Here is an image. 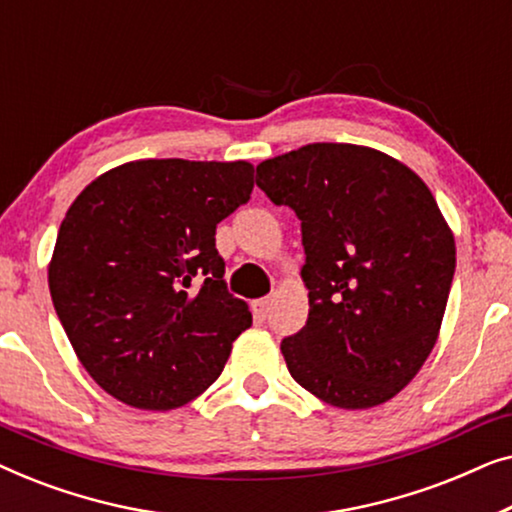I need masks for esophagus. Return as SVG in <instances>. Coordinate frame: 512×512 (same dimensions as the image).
Returning a JSON list of instances; mask_svg holds the SVG:
<instances>
[{"label":"esophagus","instance_id":"1","mask_svg":"<svg viewBox=\"0 0 512 512\" xmlns=\"http://www.w3.org/2000/svg\"><path fill=\"white\" fill-rule=\"evenodd\" d=\"M270 305H272L270 298H258V300H254V303H251V310H254V317L261 319V321L268 319Z\"/></svg>","mask_w":512,"mask_h":512}]
</instances>
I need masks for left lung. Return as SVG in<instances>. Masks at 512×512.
I'll return each mask as SVG.
<instances>
[{"instance_id": "obj_1", "label": "left lung", "mask_w": 512, "mask_h": 512, "mask_svg": "<svg viewBox=\"0 0 512 512\" xmlns=\"http://www.w3.org/2000/svg\"><path fill=\"white\" fill-rule=\"evenodd\" d=\"M256 186L303 233L310 314L282 340L291 377L335 408L387 403L429 359L457 265L429 186L387 153L333 142L263 160Z\"/></svg>"}]
</instances>
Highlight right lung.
<instances>
[{"mask_svg": "<svg viewBox=\"0 0 512 512\" xmlns=\"http://www.w3.org/2000/svg\"><path fill=\"white\" fill-rule=\"evenodd\" d=\"M247 160H132L67 209L48 289L81 366L139 410L191 403L251 326L228 293L216 223L249 200Z\"/></svg>", "mask_w": 512, "mask_h": 512, "instance_id": "right-lung-1", "label": "right lung"}]
</instances>
